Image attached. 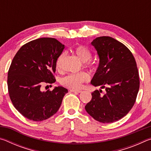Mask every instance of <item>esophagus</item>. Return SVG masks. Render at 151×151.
<instances>
[{
    "label": "esophagus",
    "mask_w": 151,
    "mask_h": 151,
    "mask_svg": "<svg viewBox=\"0 0 151 151\" xmlns=\"http://www.w3.org/2000/svg\"><path fill=\"white\" fill-rule=\"evenodd\" d=\"M70 92H73V93H82V91L81 90H76V89H70Z\"/></svg>",
    "instance_id": "esophagus-1"
}]
</instances>
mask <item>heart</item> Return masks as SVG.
<instances>
[{
  "mask_svg": "<svg viewBox=\"0 0 151 151\" xmlns=\"http://www.w3.org/2000/svg\"><path fill=\"white\" fill-rule=\"evenodd\" d=\"M73 51L76 57L78 58V59L82 63H86L91 59V50L88 47H85V46H78V47L74 48ZM64 57H65V53H61L57 58L56 65H57V67L58 69L60 68L61 64H62ZM85 66L87 68H92L93 67V65L89 63L86 65ZM89 78H90V77H89L88 75L85 73L70 74V75H66L65 77H63L61 79V84L63 86H66V87L72 88H78L81 87L82 84L85 83V82L88 81Z\"/></svg>",
  "mask_w": 151,
  "mask_h": 151,
  "instance_id": "heart-1",
  "label": "heart"
}]
</instances>
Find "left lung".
Wrapping results in <instances>:
<instances>
[{
    "instance_id": "1",
    "label": "left lung",
    "mask_w": 151,
    "mask_h": 151,
    "mask_svg": "<svg viewBox=\"0 0 151 151\" xmlns=\"http://www.w3.org/2000/svg\"><path fill=\"white\" fill-rule=\"evenodd\" d=\"M91 45L99 64L91 84L105 88L106 93L103 96L101 90L92 93L85 110L96 121L111 123L126 116L135 103L140 85L137 63L129 48L113 38L97 37Z\"/></svg>"
}]
</instances>
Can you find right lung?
I'll return each mask as SVG.
<instances>
[{"label": "right lung", "mask_w": 151, "mask_h": 151, "mask_svg": "<svg viewBox=\"0 0 151 151\" xmlns=\"http://www.w3.org/2000/svg\"><path fill=\"white\" fill-rule=\"evenodd\" d=\"M65 45L52 38H40L24 45L12 59L7 85L10 98L22 116L42 121L59 109L68 90L55 86L52 91H42V83H54L57 59Z\"/></svg>", "instance_id": "add662e5"}]
</instances>
